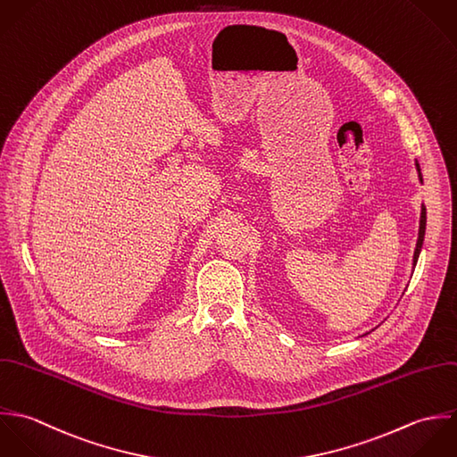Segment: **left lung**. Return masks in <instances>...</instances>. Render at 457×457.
<instances>
[{"instance_id": "8db88e82", "label": "left lung", "mask_w": 457, "mask_h": 457, "mask_svg": "<svg viewBox=\"0 0 457 457\" xmlns=\"http://www.w3.org/2000/svg\"><path fill=\"white\" fill-rule=\"evenodd\" d=\"M419 177H420V171H419ZM420 182H422V177H420ZM424 231H426V208L422 206V213H420V228H419V240H417V249H415V254H413V262H415V263H417V260H419V253H420V247H422Z\"/></svg>"}]
</instances>
